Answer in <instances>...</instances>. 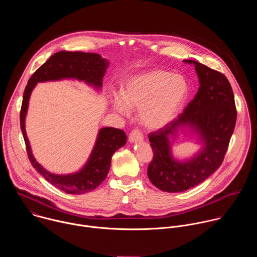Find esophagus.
<instances>
[{"label":"esophagus","mask_w":257,"mask_h":257,"mask_svg":"<svg viewBox=\"0 0 257 257\" xmlns=\"http://www.w3.org/2000/svg\"><path fill=\"white\" fill-rule=\"evenodd\" d=\"M143 139L142 133L138 129H133L131 133L129 134V141L130 142H136V141H141Z\"/></svg>","instance_id":"1"}]
</instances>
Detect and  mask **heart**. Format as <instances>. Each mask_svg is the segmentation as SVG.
<instances>
[{
	"mask_svg": "<svg viewBox=\"0 0 257 257\" xmlns=\"http://www.w3.org/2000/svg\"><path fill=\"white\" fill-rule=\"evenodd\" d=\"M188 93L185 78L167 71H153L131 79L123 89L122 98L114 105L122 114L128 107L140 109L142 124L158 129L169 123L177 114Z\"/></svg>",
	"mask_w": 257,
	"mask_h": 257,
	"instance_id": "b5f03b06",
	"label": "heart"
}]
</instances>
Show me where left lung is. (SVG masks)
Returning <instances> with one entry per match:
<instances>
[{
  "instance_id": "obj_1",
  "label": "left lung",
  "mask_w": 257,
  "mask_h": 257,
  "mask_svg": "<svg viewBox=\"0 0 257 257\" xmlns=\"http://www.w3.org/2000/svg\"><path fill=\"white\" fill-rule=\"evenodd\" d=\"M184 62L195 65L200 83L198 91L182 114L149 134L154 151L148 168L149 179L157 188L170 193L197 186L221 167L237 119L234 93L223 73L192 60ZM185 124L201 133L205 148L191 161L179 163L170 156L168 135Z\"/></svg>"
}]
</instances>
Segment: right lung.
<instances>
[{"mask_svg": "<svg viewBox=\"0 0 257 257\" xmlns=\"http://www.w3.org/2000/svg\"><path fill=\"white\" fill-rule=\"evenodd\" d=\"M107 64L108 63L97 54L66 51L58 52L33 73L24 89L20 109V127L25 141L28 159L32 167L52 185L69 194H84L99 186L108 173L112 156L117 150L125 145L127 136L121 129L113 127L101 128L98 132L90 158L81 171L70 175L51 174L34 160L26 136L25 116L30 93L38 82L63 78L85 80L89 84L100 87Z\"/></svg>", "mask_w": 257, "mask_h": 257, "instance_id": "1", "label": "right lung"}]
</instances>
